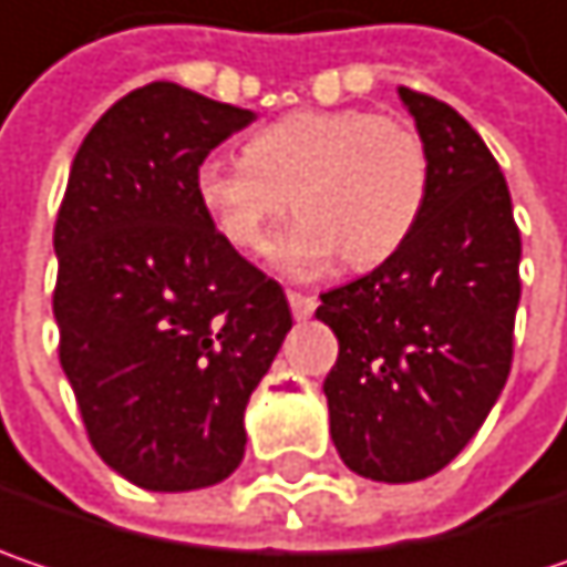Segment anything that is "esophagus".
I'll return each instance as SVG.
<instances>
[{
  "mask_svg": "<svg viewBox=\"0 0 567 567\" xmlns=\"http://www.w3.org/2000/svg\"><path fill=\"white\" fill-rule=\"evenodd\" d=\"M288 305H291V315L298 317V320H308V317L315 315L317 298L315 295H305V291H288Z\"/></svg>",
  "mask_w": 567,
  "mask_h": 567,
  "instance_id": "34e87169",
  "label": "esophagus"
}]
</instances>
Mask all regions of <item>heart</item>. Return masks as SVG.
<instances>
[{"label":"heart","mask_w":567,"mask_h":567,"mask_svg":"<svg viewBox=\"0 0 567 567\" xmlns=\"http://www.w3.org/2000/svg\"><path fill=\"white\" fill-rule=\"evenodd\" d=\"M430 156L411 121L365 109H305L259 127L244 156H208L195 169V195L217 234L237 250L262 252L276 227V262L315 276L340 252L372 269L401 250L423 215Z\"/></svg>","instance_id":"obj_1"}]
</instances>
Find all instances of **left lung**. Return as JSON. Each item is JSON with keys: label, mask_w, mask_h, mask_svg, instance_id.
<instances>
[{"label": "left lung", "mask_w": 567, "mask_h": 567, "mask_svg": "<svg viewBox=\"0 0 567 567\" xmlns=\"http://www.w3.org/2000/svg\"><path fill=\"white\" fill-rule=\"evenodd\" d=\"M430 156L411 240L369 276L320 295L337 333L323 379L340 458L372 482L446 468L491 414L514 362L519 227L511 188L452 105L401 85Z\"/></svg>", "instance_id": "8db88e82"}]
</instances>
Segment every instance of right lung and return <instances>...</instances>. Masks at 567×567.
Returning a JSON list of instances; mask_svg holds the SVG:
<instances>
[{"mask_svg": "<svg viewBox=\"0 0 567 567\" xmlns=\"http://www.w3.org/2000/svg\"><path fill=\"white\" fill-rule=\"evenodd\" d=\"M252 112L176 83L117 99L76 151L53 224L60 365L92 450L147 491L224 482L291 311L195 195Z\"/></svg>", "mask_w": 567, "mask_h": 567, "instance_id": "right-lung-1", "label": "right lung"}]
</instances>
